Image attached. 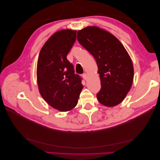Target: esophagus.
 <instances>
[{"label": "esophagus", "mask_w": 160, "mask_h": 160, "mask_svg": "<svg viewBox=\"0 0 160 160\" xmlns=\"http://www.w3.org/2000/svg\"><path fill=\"white\" fill-rule=\"evenodd\" d=\"M83 79L86 81L87 79H88V74H87V73L83 74Z\"/></svg>", "instance_id": "1"}]
</instances>
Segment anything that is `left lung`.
<instances>
[{"mask_svg": "<svg viewBox=\"0 0 160 160\" xmlns=\"http://www.w3.org/2000/svg\"><path fill=\"white\" fill-rule=\"evenodd\" d=\"M77 40L97 62L101 85L97 95L99 102L109 108L122 103L132 88L134 76L132 59L122 43L96 26L77 31Z\"/></svg>", "mask_w": 160, "mask_h": 160, "instance_id": "obj_1", "label": "left lung"}]
</instances>
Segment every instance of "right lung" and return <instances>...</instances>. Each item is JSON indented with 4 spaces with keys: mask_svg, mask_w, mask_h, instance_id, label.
I'll return each mask as SVG.
<instances>
[{
    "mask_svg": "<svg viewBox=\"0 0 160 160\" xmlns=\"http://www.w3.org/2000/svg\"><path fill=\"white\" fill-rule=\"evenodd\" d=\"M77 31H57L41 49L37 66V81L42 98L60 111L74 109L83 85L73 66L67 59L76 40Z\"/></svg>",
    "mask_w": 160,
    "mask_h": 160,
    "instance_id": "right-lung-1",
    "label": "right lung"
}]
</instances>
